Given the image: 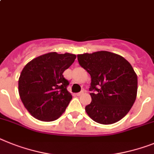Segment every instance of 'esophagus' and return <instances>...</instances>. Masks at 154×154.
Wrapping results in <instances>:
<instances>
[{
	"mask_svg": "<svg viewBox=\"0 0 154 154\" xmlns=\"http://www.w3.org/2000/svg\"><path fill=\"white\" fill-rule=\"evenodd\" d=\"M84 92H85V91H84V90H82V91H80V92L77 93V96H80V95H81L84 94Z\"/></svg>",
	"mask_w": 154,
	"mask_h": 154,
	"instance_id": "1",
	"label": "esophagus"
}]
</instances>
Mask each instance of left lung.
<instances>
[{
	"instance_id": "1",
	"label": "left lung",
	"mask_w": 154,
	"mask_h": 154,
	"mask_svg": "<svg viewBox=\"0 0 154 154\" xmlns=\"http://www.w3.org/2000/svg\"><path fill=\"white\" fill-rule=\"evenodd\" d=\"M78 63L90 74L91 102L85 111L102 125L116 123L127 114L135 103L138 78L128 62L106 51L77 55Z\"/></svg>"
}]
</instances>
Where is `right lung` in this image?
Returning <instances> with one entry per match:
<instances>
[{"label":"right lung","mask_w":154,"mask_h":154,"mask_svg":"<svg viewBox=\"0 0 154 154\" xmlns=\"http://www.w3.org/2000/svg\"><path fill=\"white\" fill-rule=\"evenodd\" d=\"M75 59L73 54L50 52L33 59L23 68L19 79V96L36 119L53 121L65 112L72 95L63 73Z\"/></svg>","instance_id":"add662e5"}]
</instances>
